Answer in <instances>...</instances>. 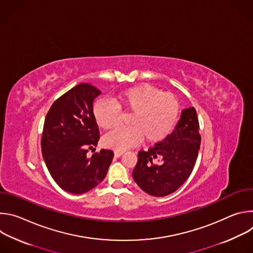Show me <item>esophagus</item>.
Wrapping results in <instances>:
<instances>
[{"label":"esophagus","mask_w":253,"mask_h":253,"mask_svg":"<svg viewBox=\"0 0 253 253\" xmlns=\"http://www.w3.org/2000/svg\"><path fill=\"white\" fill-rule=\"evenodd\" d=\"M123 153H124V151H121V150H115V151H114L115 157H120Z\"/></svg>","instance_id":"obj_1"}]
</instances>
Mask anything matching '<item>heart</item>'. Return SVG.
<instances>
[{
  "label": "heart",
  "mask_w": 253,
  "mask_h": 253,
  "mask_svg": "<svg viewBox=\"0 0 253 253\" xmlns=\"http://www.w3.org/2000/svg\"><path fill=\"white\" fill-rule=\"evenodd\" d=\"M131 113L129 126H123L108 133L103 138L104 145L117 150L132 147L143 138L157 142L166 138L177 124L181 106L178 98L152 85H139L119 94L115 104L98 100L93 113L97 124L110 130L118 126L122 112Z\"/></svg>",
  "instance_id": "1"
}]
</instances>
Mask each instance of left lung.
Masks as SVG:
<instances>
[{"label":"left lung","mask_w":253,"mask_h":253,"mask_svg":"<svg viewBox=\"0 0 253 253\" xmlns=\"http://www.w3.org/2000/svg\"><path fill=\"white\" fill-rule=\"evenodd\" d=\"M200 143L197 113L194 107H189L182 111L171 134L148 150L138 152L132 173L134 181L152 196L162 197L175 192L190 176Z\"/></svg>","instance_id":"obj_1"}]
</instances>
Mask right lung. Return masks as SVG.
Listing matches in <instances>:
<instances>
[{
    "instance_id": "add662e5",
    "label": "right lung",
    "mask_w": 253,
    "mask_h": 253,
    "mask_svg": "<svg viewBox=\"0 0 253 253\" xmlns=\"http://www.w3.org/2000/svg\"><path fill=\"white\" fill-rule=\"evenodd\" d=\"M100 94L93 85L81 83L59 97L45 118L41 140L44 161L55 182L73 194L85 193L101 183L114 157L107 149L87 157L100 138L93 113V101Z\"/></svg>"
}]
</instances>
